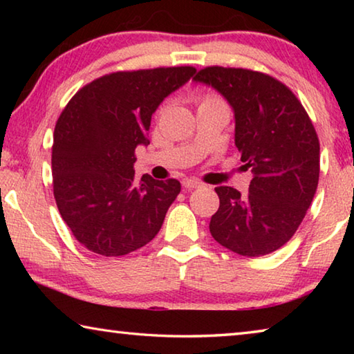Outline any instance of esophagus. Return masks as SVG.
<instances>
[{"label": "esophagus", "instance_id": "34e87169", "mask_svg": "<svg viewBox=\"0 0 354 354\" xmlns=\"http://www.w3.org/2000/svg\"><path fill=\"white\" fill-rule=\"evenodd\" d=\"M183 185L185 189L192 190V189H200L203 183L198 181V179H194V178H185V179H183Z\"/></svg>", "mask_w": 354, "mask_h": 354}]
</instances>
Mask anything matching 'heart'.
Wrapping results in <instances>:
<instances>
[{
	"label": "heart",
	"mask_w": 354,
	"mask_h": 354,
	"mask_svg": "<svg viewBox=\"0 0 354 354\" xmlns=\"http://www.w3.org/2000/svg\"><path fill=\"white\" fill-rule=\"evenodd\" d=\"M203 104H223L225 106L223 100L215 97V95H206V97H203L200 100V106H203Z\"/></svg>",
	"instance_id": "obj_1"
}]
</instances>
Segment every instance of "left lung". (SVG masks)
<instances>
[{"instance_id": "1", "label": "left lung", "mask_w": 354, "mask_h": 354, "mask_svg": "<svg viewBox=\"0 0 354 354\" xmlns=\"http://www.w3.org/2000/svg\"><path fill=\"white\" fill-rule=\"evenodd\" d=\"M195 82L214 87L234 112V142L253 173L248 195L218 185L209 231L221 247L248 257L290 241L319 184L320 143L303 104L283 82L247 68L206 67Z\"/></svg>"}]
</instances>
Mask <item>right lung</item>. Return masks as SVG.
<instances>
[{"label": "right lung", "instance_id": "obj_1", "mask_svg": "<svg viewBox=\"0 0 354 354\" xmlns=\"http://www.w3.org/2000/svg\"><path fill=\"white\" fill-rule=\"evenodd\" d=\"M194 67L117 71L84 86L57 118L53 189L76 241L101 256L151 242L181 192L178 179H136V148L148 145L151 115Z\"/></svg>", "mask_w": 354, "mask_h": 354}]
</instances>
